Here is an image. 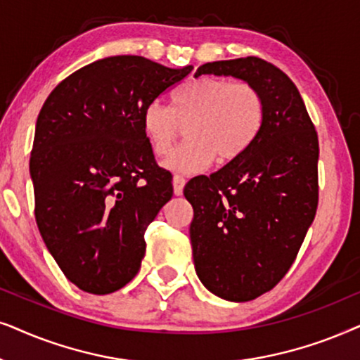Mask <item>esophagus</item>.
Listing matches in <instances>:
<instances>
[{
    "label": "esophagus",
    "instance_id": "34e87169",
    "mask_svg": "<svg viewBox=\"0 0 360 360\" xmlns=\"http://www.w3.org/2000/svg\"><path fill=\"white\" fill-rule=\"evenodd\" d=\"M184 184H186V177L181 176V174H174V177H172V188H174L176 195L183 194Z\"/></svg>",
    "mask_w": 360,
    "mask_h": 360
}]
</instances>
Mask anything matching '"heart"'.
Masks as SVG:
<instances>
[{
  "mask_svg": "<svg viewBox=\"0 0 360 360\" xmlns=\"http://www.w3.org/2000/svg\"><path fill=\"white\" fill-rule=\"evenodd\" d=\"M265 100L248 82L200 77L172 94L171 107L153 100L143 110V131L158 156H165L188 124V140L167 156L172 171L198 172L215 158L230 162L240 158L260 135Z\"/></svg>",
  "mask_w": 360,
  "mask_h": 360,
  "instance_id": "heart-1",
  "label": "heart"
}]
</instances>
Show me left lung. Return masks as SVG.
Masks as SVG:
<instances>
[{
  "instance_id": "8db88e82",
  "label": "left lung",
  "mask_w": 360,
  "mask_h": 360,
  "mask_svg": "<svg viewBox=\"0 0 360 360\" xmlns=\"http://www.w3.org/2000/svg\"><path fill=\"white\" fill-rule=\"evenodd\" d=\"M260 90L265 122L250 150L184 188L194 209L195 273L227 301H250L280 283L298 255L319 199L318 133L290 77L260 57L209 62Z\"/></svg>"
}]
</instances>
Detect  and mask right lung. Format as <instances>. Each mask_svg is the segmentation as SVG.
<instances>
[{"instance_id": "1", "label": "right lung", "mask_w": 360, "mask_h": 360, "mask_svg": "<svg viewBox=\"0 0 360 360\" xmlns=\"http://www.w3.org/2000/svg\"><path fill=\"white\" fill-rule=\"evenodd\" d=\"M191 72L141 56L107 57L65 77L42 105L30 162L36 224L82 291L113 293L140 271L148 225L172 198L143 110Z\"/></svg>"}]
</instances>
